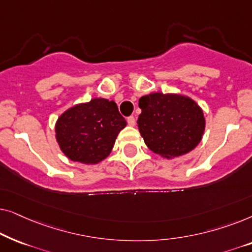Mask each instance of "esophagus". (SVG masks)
<instances>
[{
    "instance_id": "1",
    "label": "esophagus",
    "mask_w": 252,
    "mask_h": 252,
    "mask_svg": "<svg viewBox=\"0 0 252 252\" xmlns=\"http://www.w3.org/2000/svg\"><path fill=\"white\" fill-rule=\"evenodd\" d=\"M127 123H128L129 126H134L135 125V118H134L133 116L128 117V118H127Z\"/></svg>"
}]
</instances>
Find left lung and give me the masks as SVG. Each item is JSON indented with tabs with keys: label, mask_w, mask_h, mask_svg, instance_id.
Masks as SVG:
<instances>
[{
	"label": "left lung",
	"mask_w": 252,
	"mask_h": 252,
	"mask_svg": "<svg viewBox=\"0 0 252 252\" xmlns=\"http://www.w3.org/2000/svg\"><path fill=\"white\" fill-rule=\"evenodd\" d=\"M139 106L142 112L137 126L144 143L155 154L170 159L189 153L201 142L204 115L188 96L153 93L142 96Z\"/></svg>",
	"instance_id": "8db88e82"
}]
</instances>
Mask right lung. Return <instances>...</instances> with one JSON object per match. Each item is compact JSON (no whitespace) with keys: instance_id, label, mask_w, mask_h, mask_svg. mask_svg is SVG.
<instances>
[{"instance_id":"add662e5","label":"right lung","mask_w":252,"mask_h":252,"mask_svg":"<svg viewBox=\"0 0 252 252\" xmlns=\"http://www.w3.org/2000/svg\"><path fill=\"white\" fill-rule=\"evenodd\" d=\"M127 125L113 101L93 98L62 113L55 132L68 159L97 164L111 153L120 130Z\"/></svg>"}]
</instances>
